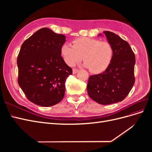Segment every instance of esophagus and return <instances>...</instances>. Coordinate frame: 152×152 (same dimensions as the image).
<instances>
[{
    "mask_svg": "<svg viewBox=\"0 0 152 152\" xmlns=\"http://www.w3.org/2000/svg\"><path fill=\"white\" fill-rule=\"evenodd\" d=\"M79 71V69L73 68V74H75V73H77Z\"/></svg>",
    "mask_w": 152,
    "mask_h": 152,
    "instance_id": "34e87169",
    "label": "esophagus"
}]
</instances>
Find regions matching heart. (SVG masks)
<instances>
[{"label":"heart","mask_w":152,"mask_h":152,"mask_svg":"<svg viewBox=\"0 0 152 152\" xmlns=\"http://www.w3.org/2000/svg\"><path fill=\"white\" fill-rule=\"evenodd\" d=\"M61 54L69 66H73L80 61L83 56L84 66L93 73L105 71L113 56L112 45L107 41L80 37L72 41V45L64 44L61 48Z\"/></svg>","instance_id":"obj_1"}]
</instances>
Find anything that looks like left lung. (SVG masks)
I'll list each match as a JSON object with an SVG mask.
<instances>
[{
    "label": "left lung",
    "mask_w": 152,
    "mask_h": 152,
    "mask_svg": "<svg viewBox=\"0 0 152 152\" xmlns=\"http://www.w3.org/2000/svg\"><path fill=\"white\" fill-rule=\"evenodd\" d=\"M103 33L113 46V59L104 72L89 77L87 91L92 99L105 105L122 102L129 93L135 82L136 59L126 40L113 32Z\"/></svg>",
    "instance_id": "8db88e82"
}]
</instances>
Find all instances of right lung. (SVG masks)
Returning a JSON list of instances; mask_svg holds the SVG:
<instances>
[{
	"mask_svg": "<svg viewBox=\"0 0 152 152\" xmlns=\"http://www.w3.org/2000/svg\"><path fill=\"white\" fill-rule=\"evenodd\" d=\"M65 36L48 28L37 31L21 45L17 58L18 82L26 97L40 107L63 99L72 69L61 56Z\"/></svg>",
	"mask_w": 152,
	"mask_h": 152,
	"instance_id": "right-lung-1",
	"label": "right lung"
}]
</instances>
